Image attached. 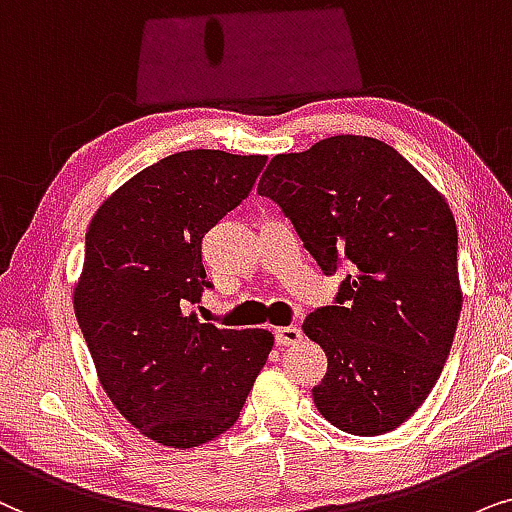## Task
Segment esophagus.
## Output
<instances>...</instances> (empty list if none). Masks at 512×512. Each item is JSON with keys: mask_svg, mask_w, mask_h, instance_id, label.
<instances>
[{"mask_svg": "<svg viewBox=\"0 0 512 512\" xmlns=\"http://www.w3.org/2000/svg\"><path fill=\"white\" fill-rule=\"evenodd\" d=\"M302 342V330L295 325H288V327H278L276 330V344L278 346H292Z\"/></svg>", "mask_w": 512, "mask_h": 512, "instance_id": "34e87169", "label": "esophagus"}]
</instances>
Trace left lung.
Listing matches in <instances>:
<instances>
[{"label": "left lung", "mask_w": 512, "mask_h": 512, "mask_svg": "<svg viewBox=\"0 0 512 512\" xmlns=\"http://www.w3.org/2000/svg\"><path fill=\"white\" fill-rule=\"evenodd\" d=\"M257 194L278 203L323 274L351 271L335 304L302 325L327 356L318 412L353 435L393 431L428 398L459 323V234L445 196L365 135L274 156Z\"/></svg>", "instance_id": "left-lung-1"}]
</instances>
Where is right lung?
<instances>
[{"label": "right lung", "instance_id": "add662e5", "mask_svg": "<svg viewBox=\"0 0 512 512\" xmlns=\"http://www.w3.org/2000/svg\"><path fill=\"white\" fill-rule=\"evenodd\" d=\"M267 156L189 149L140 170L86 231L74 313L98 379L142 435L199 447L236 424L267 363L269 330H224L201 302V241L250 194Z\"/></svg>", "mask_w": 512, "mask_h": 512}]
</instances>
